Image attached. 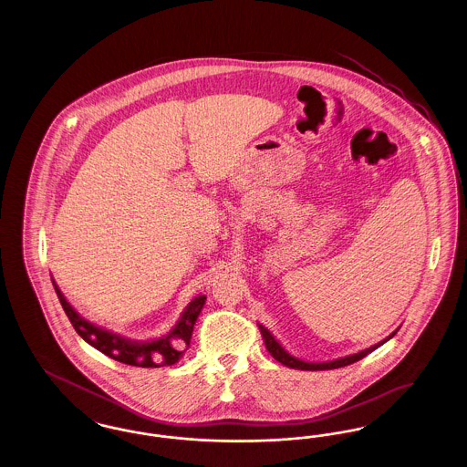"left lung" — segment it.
<instances>
[{
  "label": "left lung",
  "instance_id": "1",
  "mask_svg": "<svg viewBox=\"0 0 467 467\" xmlns=\"http://www.w3.org/2000/svg\"><path fill=\"white\" fill-rule=\"evenodd\" d=\"M259 329H261V334H263V339H265L267 352H269L271 356L275 357L278 362H282L284 366H287V368H292V369H303V371H324V369H336V368H343V366L354 364L357 360L364 358L368 354H371L373 350H377L378 347H381L383 343H387L390 337H394L396 333L400 331V327H398L394 333L390 334V336H387L383 341H379V343L369 347V348H366V350H360V352H357V354H352V356L339 357V358L327 360V362H306V360H301V358H297V357L290 356L289 352L278 343V339H276L273 334L269 333L263 324H259Z\"/></svg>",
  "mask_w": 467,
  "mask_h": 467
}]
</instances>
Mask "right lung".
Wrapping results in <instances>:
<instances>
[{"label":"right lung","instance_id":"1","mask_svg":"<svg viewBox=\"0 0 467 467\" xmlns=\"http://www.w3.org/2000/svg\"><path fill=\"white\" fill-rule=\"evenodd\" d=\"M52 284L71 326L75 327L78 336H82L84 341H88L90 347H94L105 356L111 357L122 364L138 366V368H161V366H171L178 362L191 343L194 324L200 317L201 308L206 299L204 296L194 297L187 305L182 317L178 318L175 327L166 336L152 341H133L120 334L107 331L96 324H90L89 320L80 317V313H77L75 308L67 303L65 294L54 280Z\"/></svg>","mask_w":467,"mask_h":467}]
</instances>
